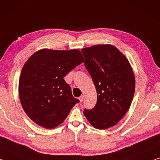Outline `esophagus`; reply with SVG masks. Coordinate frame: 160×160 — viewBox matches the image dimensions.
<instances>
[{"instance_id": "obj_1", "label": "esophagus", "mask_w": 160, "mask_h": 160, "mask_svg": "<svg viewBox=\"0 0 160 160\" xmlns=\"http://www.w3.org/2000/svg\"><path fill=\"white\" fill-rule=\"evenodd\" d=\"M83 99H84V96L81 95V96L79 97V100H80V102H82L83 101Z\"/></svg>"}]
</instances>
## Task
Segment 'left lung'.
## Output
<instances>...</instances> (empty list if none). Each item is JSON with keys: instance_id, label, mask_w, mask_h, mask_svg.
<instances>
[{"instance_id": "8db88e82", "label": "left lung", "mask_w": 160, "mask_h": 160, "mask_svg": "<svg viewBox=\"0 0 160 160\" xmlns=\"http://www.w3.org/2000/svg\"><path fill=\"white\" fill-rule=\"evenodd\" d=\"M85 68L95 85L97 100L84 114L92 126L107 129L126 114L135 92V77L128 59L114 46L95 45L84 48Z\"/></svg>"}]
</instances>
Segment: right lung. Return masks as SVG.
Listing matches in <instances>:
<instances>
[{
	"mask_svg": "<svg viewBox=\"0 0 160 160\" xmlns=\"http://www.w3.org/2000/svg\"><path fill=\"white\" fill-rule=\"evenodd\" d=\"M83 61L78 49L47 48L37 51L27 61L19 80V95L24 111L37 125L55 128L80 102L63 78Z\"/></svg>",
	"mask_w": 160,
	"mask_h": 160,
	"instance_id": "right-lung-1",
	"label": "right lung"
}]
</instances>
